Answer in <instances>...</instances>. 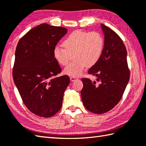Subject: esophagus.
Masks as SVG:
<instances>
[{"mask_svg":"<svg viewBox=\"0 0 146 146\" xmlns=\"http://www.w3.org/2000/svg\"><path fill=\"white\" fill-rule=\"evenodd\" d=\"M70 78V80H71V82H75V80H78V78H77L76 77H74V76H71Z\"/></svg>","mask_w":146,"mask_h":146,"instance_id":"obj_1","label":"esophagus"}]
</instances>
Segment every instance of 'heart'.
Wrapping results in <instances>:
<instances>
[{"instance_id":"b5f03b06","label":"heart","mask_w":146,"mask_h":146,"mask_svg":"<svg viewBox=\"0 0 146 146\" xmlns=\"http://www.w3.org/2000/svg\"><path fill=\"white\" fill-rule=\"evenodd\" d=\"M64 48L56 46L53 55L58 63L66 66L73 55V61L64 69V73L71 76H78L85 68L92 67L101 58L104 48V39L98 32L75 31L63 42Z\"/></svg>"}]
</instances>
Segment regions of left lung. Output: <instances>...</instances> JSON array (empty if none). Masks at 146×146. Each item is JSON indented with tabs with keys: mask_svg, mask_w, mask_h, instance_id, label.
Instances as JSON below:
<instances>
[{
	"mask_svg": "<svg viewBox=\"0 0 146 146\" xmlns=\"http://www.w3.org/2000/svg\"><path fill=\"white\" fill-rule=\"evenodd\" d=\"M104 35V48L100 60L88 70L97 77L99 84L82 78L81 97L85 107L91 112L102 114L111 110L119 103L127 85L130 73L126 48L113 31L100 25Z\"/></svg>",
	"mask_w": 146,
	"mask_h": 146,
	"instance_id": "obj_1",
	"label": "left lung"
}]
</instances>
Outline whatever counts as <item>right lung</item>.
Wrapping results in <instances>:
<instances>
[{
	"mask_svg": "<svg viewBox=\"0 0 146 146\" xmlns=\"http://www.w3.org/2000/svg\"><path fill=\"white\" fill-rule=\"evenodd\" d=\"M67 32L64 27L41 24L29 31L15 49L14 83L26 107L39 117H50L60 110L70 84L68 75L56 77L61 70L53 55Z\"/></svg>",
	"mask_w": 146,
	"mask_h": 146,
	"instance_id": "1",
	"label": "right lung"
}]
</instances>
